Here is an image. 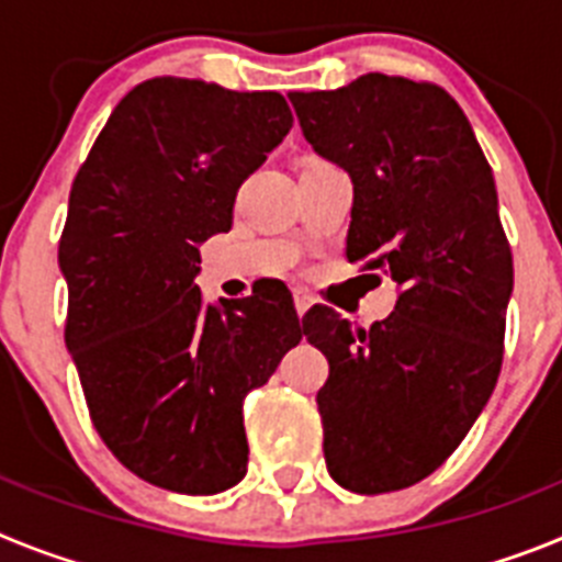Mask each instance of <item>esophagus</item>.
<instances>
[{"label":"esophagus","instance_id":"1","mask_svg":"<svg viewBox=\"0 0 562 562\" xmlns=\"http://www.w3.org/2000/svg\"><path fill=\"white\" fill-rule=\"evenodd\" d=\"M292 297H295V312H297V317H304L306 312L312 310V304H315V301H312V295L306 290H295L292 292Z\"/></svg>","mask_w":562,"mask_h":562}]
</instances>
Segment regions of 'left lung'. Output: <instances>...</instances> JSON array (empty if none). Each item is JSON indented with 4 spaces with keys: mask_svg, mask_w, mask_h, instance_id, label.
Masks as SVG:
<instances>
[{
    "mask_svg": "<svg viewBox=\"0 0 562 562\" xmlns=\"http://www.w3.org/2000/svg\"><path fill=\"white\" fill-rule=\"evenodd\" d=\"M290 101L317 157L355 188L346 256L396 281L394 312L366 331L329 306L304 317L329 360L326 467L351 493H394L459 448L498 382L513 252L493 171L434 83L369 72Z\"/></svg>",
    "mask_w": 562,
    "mask_h": 562,
    "instance_id": "1",
    "label": "left lung"
}]
</instances>
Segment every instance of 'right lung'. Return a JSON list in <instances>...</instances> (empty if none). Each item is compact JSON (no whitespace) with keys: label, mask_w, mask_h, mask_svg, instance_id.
<instances>
[{"label":"right lung","mask_w":562,"mask_h":562,"mask_svg":"<svg viewBox=\"0 0 562 562\" xmlns=\"http://www.w3.org/2000/svg\"><path fill=\"white\" fill-rule=\"evenodd\" d=\"M290 128L278 92L151 78L114 106L69 191L67 349L106 448L171 493L245 479V396L304 337L281 286L216 304L196 286L200 247L231 231L238 186Z\"/></svg>","instance_id":"1"}]
</instances>
